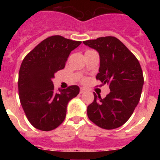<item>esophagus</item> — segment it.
<instances>
[{"label": "esophagus", "instance_id": "obj_1", "mask_svg": "<svg viewBox=\"0 0 160 160\" xmlns=\"http://www.w3.org/2000/svg\"><path fill=\"white\" fill-rule=\"evenodd\" d=\"M86 92V90L83 89V88H80V93H83Z\"/></svg>", "mask_w": 160, "mask_h": 160}]
</instances>
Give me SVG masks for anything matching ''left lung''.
<instances>
[{"label": "left lung", "instance_id": "obj_1", "mask_svg": "<svg viewBox=\"0 0 160 160\" xmlns=\"http://www.w3.org/2000/svg\"><path fill=\"white\" fill-rule=\"evenodd\" d=\"M100 55L99 72L96 76L101 86L108 84L111 92L104 98L93 93L88 105V116L104 129L122 126L132 116L141 97L144 78L139 62L118 38L100 37L83 41Z\"/></svg>", "mask_w": 160, "mask_h": 160}]
</instances>
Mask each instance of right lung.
<instances>
[{
    "instance_id": "right-lung-1",
    "label": "right lung",
    "mask_w": 160,
    "mask_h": 160,
    "mask_svg": "<svg viewBox=\"0 0 160 160\" xmlns=\"http://www.w3.org/2000/svg\"><path fill=\"white\" fill-rule=\"evenodd\" d=\"M80 44V41L52 35L24 58L18 81L19 99L28 122L37 129L47 132L59 126L66 118L67 104L80 92L77 85L57 91L52 79Z\"/></svg>"
}]
</instances>
